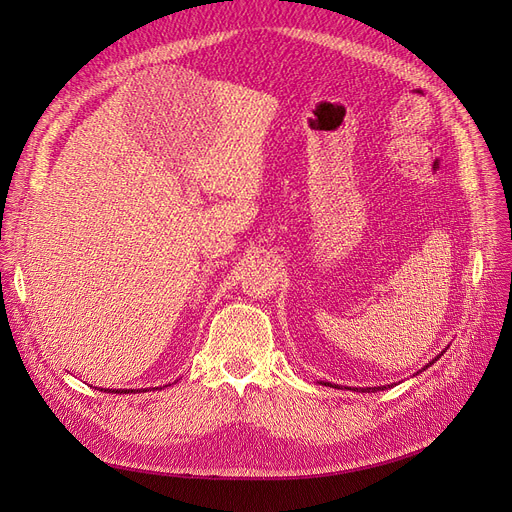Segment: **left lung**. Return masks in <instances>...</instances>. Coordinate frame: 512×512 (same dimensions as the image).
<instances>
[{"instance_id":"1","label":"left lung","mask_w":512,"mask_h":512,"mask_svg":"<svg viewBox=\"0 0 512 512\" xmlns=\"http://www.w3.org/2000/svg\"><path fill=\"white\" fill-rule=\"evenodd\" d=\"M434 361H436V359H434ZM434 361H432V363H434ZM432 363H429V365H432ZM429 365H427V367H429ZM328 386H332V384H328ZM369 390H371V392H378V390H384V388H363L361 392H369Z\"/></svg>"}]
</instances>
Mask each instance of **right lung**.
Returning <instances> with one entry per match:
<instances>
[{"instance_id":"right-lung-1","label":"right lung","mask_w":512,"mask_h":512,"mask_svg":"<svg viewBox=\"0 0 512 512\" xmlns=\"http://www.w3.org/2000/svg\"><path fill=\"white\" fill-rule=\"evenodd\" d=\"M116 392H120V390H116ZM124 392V390H122ZM128 392H132V390H128Z\"/></svg>"}]
</instances>
